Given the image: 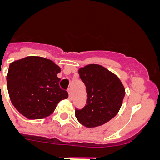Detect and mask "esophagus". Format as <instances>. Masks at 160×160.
<instances>
[{"label": "esophagus", "mask_w": 160, "mask_h": 160, "mask_svg": "<svg viewBox=\"0 0 160 160\" xmlns=\"http://www.w3.org/2000/svg\"><path fill=\"white\" fill-rule=\"evenodd\" d=\"M68 94H69V98H70V99H71V98H72V91L70 89H68Z\"/></svg>", "instance_id": "obj_1"}]
</instances>
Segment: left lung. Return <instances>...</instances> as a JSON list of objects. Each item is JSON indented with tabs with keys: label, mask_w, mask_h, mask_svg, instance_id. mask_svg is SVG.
<instances>
[{
	"label": "left lung",
	"mask_w": 160,
	"mask_h": 160,
	"mask_svg": "<svg viewBox=\"0 0 160 160\" xmlns=\"http://www.w3.org/2000/svg\"><path fill=\"white\" fill-rule=\"evenodd\" d=\"M80 78L87 87V105L75 110L82 125L93 128L114 118L122 107L125 88L114 73L101 65L89 64L78 70Z\"/></svg>",
	"instance_id": "left-lung-1"
}]
</instances>
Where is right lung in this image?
<instances>
[{
    "label": "right lung",
    "instance_id": "obj_1",
    "mask_svg": "<svg viewBox=\"0 0 160 160\" xmlns=\"http://www.w3.org/2000/svg\"><path fill=\"white\" fill-rule=\"evenodd\" d=\"M61 68L53 61L29 56L9 65L7 88L11 102L23 116L41 119L54 111L58 103L68 98L59 87Z\"/></svg>",
    "mask_w": 160,
    "mask_h": 160
}]
</instances>
